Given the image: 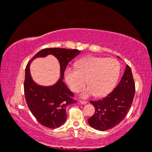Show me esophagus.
Returning a JSON list of instances; mask_svg holds the SVG:
<instances>
[{
  "label": "esophagus",
  "mask_w": 152,
  "mask_h": 152,
  "mask_svg": "<svg viewBox=\"0 0 152 152\" xmlns=\"http://www.w3.org/2000/svg\"><path fill=\"white\" fill-rule=\"evenodd\" d=\"M80 103L82 104L85 105V104H87V101H83V100H81V101H80Z\"/></svg>",
  "instance_id": "obj_1"
}]
</instances>
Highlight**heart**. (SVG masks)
I'll return each mask as SVG.
<instances>
[{"label":"heart","instance_id":"obj_1","mask_svg":"<svg viewBox=\"0 0 152 152\" xmlns=\"http://www.w3.org/2000/svg\"><path fill=\"white\" fill-rule=\"evenodd\" d=\"M120 70L121 65L115 58L89 57L76 62L75 69L67 68L65 77L70 89L74 92L80 91L87 82L89 86L83 90L81 94L83 98L94 94L103 97L114 89Z\"/></svg>","mask_w":152,"mask_h":152}]
</instances>
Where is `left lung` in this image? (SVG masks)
Returning a JSON list of instances; mask_svg holds the SVG:
<instances>
[{
  "instance_id": "obj_1",
  "label": "left lung",
  "mask_w": 152,
  "mask_h": 152,
  "mask_svg": "<svg viewBox=\"0 0 152 152\" xmlns=\"http://www.w3.org/2000/svg\"><path fill=\"white\" fill-rule=\"evenodd\" d=\"M134 94L135 84L132 71L126 65L124 75L114 90L102 99L90 102L95 107V113L88 119V123L99 131L114 128L125 118Z\"/></svg>"
}]
</instances>
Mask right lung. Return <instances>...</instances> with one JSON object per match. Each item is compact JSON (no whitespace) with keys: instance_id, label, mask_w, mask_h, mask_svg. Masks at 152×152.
Instances as JSON below:
<instances>
[{"instance_id":"add662e5","label":"right lung","mask_w":152,"mask_h":152,"mask_svg":"<svg viewBox=\"0 0 152 152\" xmlns=\"http://www.w3.org/2000/svg\"><path fill=\"white\" fill-rule=\"evenodd\" d=\"M80 52L77 49L45 48L38 52L26 65L24 83L26 104L36 119L46 128L54 129L63 125L67 119V106L77 102L73 99L74 94L63 79L68 63ZM49 54L55 56L60 62L61 77L54 85L45 87L34 82L30 73V64L35 58L45 57Z\"/></svg>"}]
</instances>
